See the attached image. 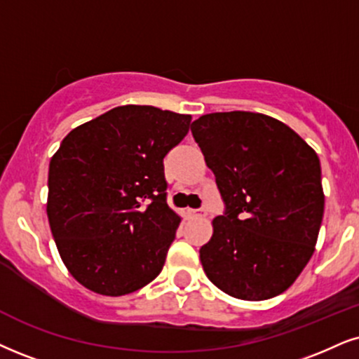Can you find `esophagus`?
<instances>
[{
    "instance_id": "34e87169",
    "label": "esophagus",
    "mask_w": 359,
    "mask_h": 359,
    "mask_svg": "<svg viewBox=\"0 0 359 359\" xmlns=\"http://www.w3.org/2000/svg\"><path fill=\"white\" fill-rule=\"evenodd\" d=\"M189 216L191 218H205L206 208H198V210H189Z\"/></svg>"
}]
</instances>
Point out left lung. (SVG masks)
Returning <instances> with one entry per match:
<instances>
[{"instance_id": "8db88e82", "label": "left lung", "mask_w": 359, "mask_h": 359, "mask_svg": "<svg viewBox=\"0 0 359 359\" xmlns=\"http://www.w3.org/2000/svg\"><path fill=\"white\" fill-rule=\"evenodd\" d=\"M191 133L224 203L200 250L206 276L233 298L281 294L315 253L325 211L320 158L261 113H210Z\"/></svg>"}]
</instances>
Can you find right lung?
<instances>
[{
  "label": "right lung",
  "mask_w": 359,
  "mask_h": 359,
  "mask_svg": "<svg viewBox=\"0 0 359 359\" xmlns=\"http://www.w3.org/2000/svg\"><path fill=\"white\" fill-rule=\"evenodd\" d=\"M191 116L126 104L74 128L50 161L46 213L65 266L88 290L123 296L161 273L181 218L163 159Z\"/></svg>",
  "instance_id": "obj_1"
}]
</instances>
